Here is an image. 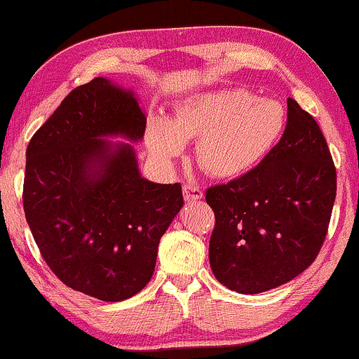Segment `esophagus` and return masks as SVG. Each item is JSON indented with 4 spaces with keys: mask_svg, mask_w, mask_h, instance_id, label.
I'll use <instances>...</instances> for the list:
<instances>
[{
    "mask_svg": "<svg viewBox=\"0 0 359 359\" xmlns=\"http://www.w3.org/2000/svg\"><path fill=\"white\" fill-rule=\"evenodd\" d=\"M183 194H184V199L188 203H196L199 199H203V191L198 188V186H193V184H184L183 186Z\"/></svg>",
    "mask_w": 359,
    "mask_h": 359,
    "instance_id": "obj_1",
    "label": "esophagus"
}]
</instances>
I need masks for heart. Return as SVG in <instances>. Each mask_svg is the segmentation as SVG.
<instances>
[{
    "label": "heart",
    "mask_w": 359,
    "mask_h": 359,
    "mask_svg": "<svg viewBox=\"0 0 359 359\" xmlns=\"http://www.w3.org/2000/svg\"><path fill=\"white\" fill-rule=\"evenodd\" d=\"M285 127L280 102L242 87L201 90L181 99L170 118L151 115L145 142L151 156L170 165L196 137L194 156L216 178H234L254 168L272 150Z\"/></svg>",
    "instance_id": "heart-1"
}]
</instances>
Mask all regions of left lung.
Listing matches in <instances>:
<instances>
[{
	"label": "left lung",
	"mask_w": 359,
	"mask_h": 359,
	"mask_svg": "<svg viewBox=\"0 0 359 359\" xmlns=\"http://www.w3.org/2000/svg\"><path fill=\"white\" fill-rule=\"evenodd\" d=\"M280 142L241 178L206 191L216 216L209 264L229 290L262 293L300 276L322 248L337 170L318 123L287 99Z\"/></svg>",
	"instance_id": "obj_1"
}]
</instances>
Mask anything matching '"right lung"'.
<instances>
[{"instance_id":"right-lung-1","label":"right lung","mask_w":359,"mask_h":359,"mask_svg":"<svg viewBox=\"0 0 359 359\" xmlns=\"http://www.w3.org/2000/svg\"><path fill=\"white\" fill-rule=\"evenodd\" d=\"M145 127L132 88L95 77L74 88L26 150L22 203L37 248L60 282L104 302L150 282L161 236L184 204L180 183L140 173L132 143Z\"/></svg>"}]
</instances>
